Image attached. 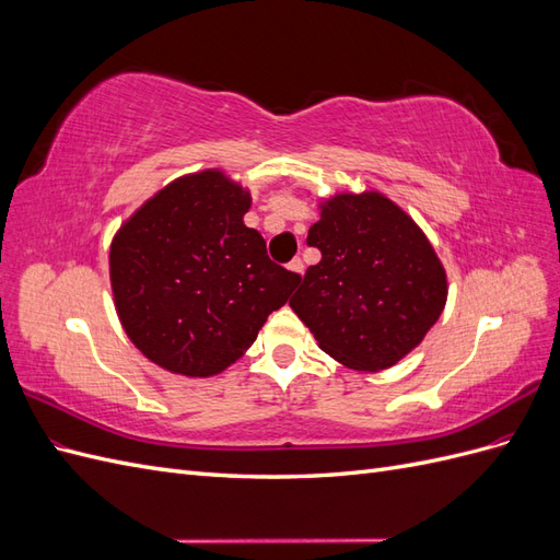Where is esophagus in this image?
<instances>
[{
  "mask_svg": "<svg viewBox=\"0 0 560 560\" xmlns=\"http://www.w3.org/2000/svg\"><path fill=\"white\" fill-rule=\"evenodd\" d=\"M290 270H292V273H296L299 278L303 276V270H306V266H303V261L301 259H292L290 261Z\"/></svg>",
  "mask_w": 560,
  "mask_h": 560,
  "instance_id": "34e87169",
  "label": "esophagus"
}]
</instances>
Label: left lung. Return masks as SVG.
<instances>
[{"mask_svg":"<svg viewBox=\"0 0 560 560\" xmlns=\"http://www.w3.org/2000/svg\"><path fill=\"white\" fill-rule=\"evenodd\" d=\"M308 245L322 259L299 280L290 306L341 364L393 366L442 315L444 266L425 233L385 196H334L311 226Z\"/></svg>","mask_w":560,"mask_h":560,"instance_id":"1","label":"left lung"}]
</instances>
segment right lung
<instances>
[{
    "label": "right lung",
    "mask_w": 560,
    "mask_h": 560,
    "mask_svg": "<svg viewBox=\"0 0 560 560\" xmlns=\"http://www.w3.org/2000/svg\"><path fill=\"white\" fill-rule=\"evenodd\" d=\"M249 194L219 171L167 184L116 233L109 276L118 317L151 362L214 376L254 343L296 282L243 217Z\"/></svg>",
    "instance_id": "right-lung-1"
}]
</instances>
